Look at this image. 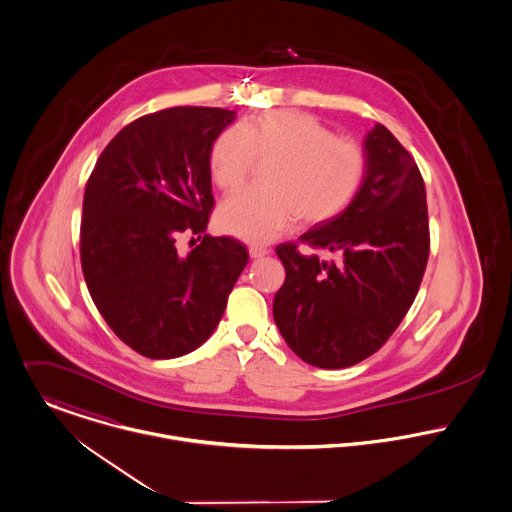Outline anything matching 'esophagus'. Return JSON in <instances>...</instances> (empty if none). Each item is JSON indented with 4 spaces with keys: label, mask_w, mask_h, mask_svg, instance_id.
Instances as JSON below:
<instances>
[{
    "label": "esophagus",
    "mask_w": 512,
    "mask_h": 512,
    "mask_svg": "<svg viewBox=\"0 0 512 512\" xmlns=\"http://www.w3.org/2000/svg\"><path fill=\"white\" fill-rule=\"evenodd\" d=\"M248 254H250V258H252V260H258V258L268 256V254H270V250H268V248H260V246H250Z\"/></svg>",
    "instance_id": "esophagus-1"
}]
</instances>
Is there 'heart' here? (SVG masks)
<instances>
[{
  "label": "heart",
  "mask_w": 512,
  "mask_h": 512,
  "mask_svg": "<svg viewBox=\"0 0 512 512\" xmlns=\"http://www.w3.org/2000/svg\"><path fill=\"white\" fill-rule=\"evenodd\" d=\"M256 159H270L266 185L226 199L217 213L222 230L254 244L270 242L297 219L321 224L339 217L365 181L363 149L299 110L264 112L220 132L209 151L215 185L226 193L240 189Z\"/></svg>",
  "instance_id": "heart-1"
}]
</instances>
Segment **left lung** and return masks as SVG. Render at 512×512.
Instances as JSON below:
<instances>
[{
  "label": "left lung",
  "instance_id": "left-lung-1",
  "mask_svg": "<svg viewBox=\"0 0 512 512\" xmlns=\"http://www.w3.org/2000/svg\"><path fill=\"white\" fill-rule=\"evenodd\" d=\"M365 181L335 219L276 248L286 282L274 321L307 365L345 368L376 353L408 313L430 254L426 185L412 155L382 126L363 142Z\"/></svg>",
  "mask_w": 512,
  "mask_h": 512
}]
</instances>
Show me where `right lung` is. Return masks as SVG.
Listing matches in <instances>:
<instances>
[{"label": "right lung", "instance_id": "right-lung-1", "mask_svg": "<svg viewBox=\"0 0 512 512\" xmlns=\"http://www.w3.org/2000/svg\"><path fill=\"white\" fill-rule=\"evenodd\" d=\"M234 110L177 106L128 124L86 183L80 262L110 329L147 359H177L217 329L248 250L205 234L215 205L209 151ZM204 240L185 257L179 233Z\"/></svg>", "mask_w": 512, "mask_h": 512}]
</instances>
